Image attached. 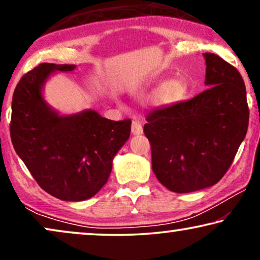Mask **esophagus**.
Wrapping results in <instances>:
<instances>
[{"label":"esophagus","instance_id":"esophagus-1","mask_svg":"<svg viewBox=\"0 0 260 260\" xmlns=\"http://www.w3.org/2000/svg\"><path fill=\"white\" fill-rule=\"evenodd\" d=\"M131 133H133V135H141L143 133V126H142L141 122L134 120L133 124H131Z\"/></svg>","mask_w":260,"mask_h":260}]
</instances>
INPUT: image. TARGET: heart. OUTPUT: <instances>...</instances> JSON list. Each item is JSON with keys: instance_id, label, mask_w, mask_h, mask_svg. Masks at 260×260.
I'll return each instance as SVG.
<instances>
[{"instance_id": "heart-1", "label": "heart", "mask_w": 260, "mask_h": 260, "mask_svg": "<svg viewBox=\"0 0 260 260\" xmlns=\"http://www.w3.org/2000/svg\"><path fill=\"white\" fill-rule=\"evenodd\" d=\"M189 86L183 78H174L167 80L151 91L147 98L156 97V102L161 106H174L187 98Z\"/></svg>"}]
</instances>
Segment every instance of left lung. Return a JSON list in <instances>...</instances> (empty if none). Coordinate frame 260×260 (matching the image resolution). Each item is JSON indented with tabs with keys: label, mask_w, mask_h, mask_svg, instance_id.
I'll return each mask as SVG.
<instances>
[{
	"label": "left lung",
	"mask_w": 260,
	"mask_h": 260,
	"mask_svg": "<svg viewBox=\"0 0 260 260\" xmlns=\"http://www.w3.org/2000/svg\"><path fill=\"white\" fill-rule=\"evenodd\" d=\"M208 88L147 116L152 172L167 189L190 193L218 183L232 165L248 126L245 83L219 55L204 53Z\"/></svg>",
	"instance_id": "8db88e82"
}]
</instances>
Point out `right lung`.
I'll return each instance as SVG.
<instances>
[{
    "instance_id": "obj_1",
    "label": "right lung",
    "mask_w": 260,
    "mask_h": 260,
    "mask_svg": "<svg viewBox=\"0 0 260 260\" xmlns=\"http://www.w3.org/2000/svg\"><path fill=\"white\" fill-rule=\"evenodd\" d=\"M76 65L40 63L21 78L12 102L10 137L39 186L63 201H84L108 182L112 159L130 137L131 120L104 118L94 110L62 116L42 95L54 72Z\"/></svg>"
}]
</instances>
